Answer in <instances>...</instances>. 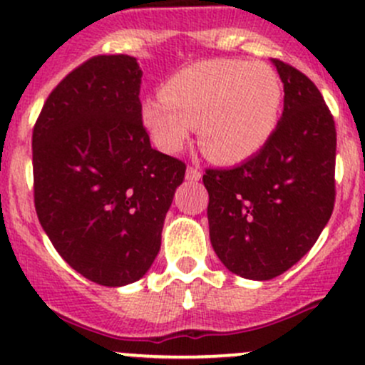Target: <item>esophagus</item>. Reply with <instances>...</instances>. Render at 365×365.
Listing matches in <instances>:
<instances>
[{
	"label": "esophagus",
	"instance_id": "esophagus-1",
	"mask_svg": "<svg viewBox=\"0 0 365 365\" xmlns=\"http://www.w3.org/2000/svg\"><path fill=\"white\" fill-rule=\"evenodd\" d=\"M185 178L189 180V182H199V180H201V171H199L197 168L189 166L185 171Z\"/></svg>",
	"mask_w": 365,
	"mask_h": 365
}]
</instances>
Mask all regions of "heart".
<instances>
[{"label":"heart","mask_w":365,"mask_h":365,"mask_svg":"<svg viewBox=\"0 0 365 365\" xmlns=\"http://www.w3.org/2000/svg\"><path fill=\"white\" fill-rule=\"evenodd\" d=\"M283 86L269 64L212 59L190 64L141 105V120L163 152L182 150L192 128L202 153L240 164L262 152L278 129Z\"/></svg>","instance_id":"heart-1"}]
</instances>
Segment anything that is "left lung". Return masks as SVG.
<instances>
[{
  "instance_id": "1",
  "label": "left lung",
  "mask_w": 365,
  "mask_h": 365,
  "mask_svg": "<svg viewBox=\"0 0 365 365\" xmlns=\"http://www.w3.org/2000/svg\"><path fill=\"white\" fill-rule=\"evenodd\" d=\"M283 113L262 152L231 170H206L210 240L229 271L271 279L302 259L336 199V125L317 86L273 59Z\"/></svg>"
}]
</instances>
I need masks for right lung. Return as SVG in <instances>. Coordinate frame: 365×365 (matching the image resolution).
<instances>
[{"instance_id": "add662e5", "label": "right lung", "mask_w": 365, "mask_h": 365, "mask_svg": "<svg viewBox=\"0 0 365 365\" xmlns=\"http://www.w3.org/2000/svg\"><path fill=\"white\" fill-rule=\"evenodd\" d=\"M138 61L96 56L51 92L33 129L34 208L59 255L105 287L150 269L185 164L141 120Z\"/></svg>"}]
</instances>
